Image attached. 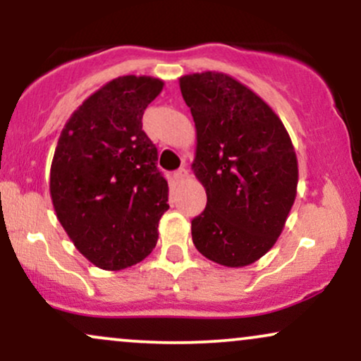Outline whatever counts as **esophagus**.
Returning a JSON list of instances; mask_svg holds the SVG:
<instances>
[{"label":"esophagus","mask_w":361,"mask_h":361,"mask_svg":"<svg viewBox=\"0 0 361 361\" xmlns=\"http://www.w3.org/2000/svg\"><path fill=\"white\" fill-rule=\"evenodd\" d=\"M186 178H188V171H186L185 168L176 169V171L173 173V180H175L176 183H183V181L186 180Z\"/></svg>","instance_id":"esophagus-1"}]
</instances>
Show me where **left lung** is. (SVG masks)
<instances>
[{"mask_svg":"<svg viewBox=\"0 0 361 361\" xmlns=\"http://www.w3.org/2000/svg\"><path fill=\"white\" fill-rule=\"evenodd\" d=\"M180 88L197 128L192 169L207 193L193 244L215 263L246 267L271 250L295 200L292 140L279 115L227 74H186Z\"/></svg>","mask_w":361,"mask_h":361,"instance_id":"8db88e82","label":"left lung"}]
</instances>
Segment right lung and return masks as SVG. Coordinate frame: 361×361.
Listing matches in <instances>:
<instances>
[{
	"label": "right lung",
	"mask_w": 361,
	"mask_h": 361,
	"mask_svg": "<svg viewBox=\"0 0 361 361\" xmlns=\"http://www.w3.org/2000/svg\"><path fill=\"white\" fill-rule=\"evenodd\" d=\"M163 85L132 74L106 82L71 115L54 152V210L78 251L102 270L146 258L169 209L157 149L142 130L144 110Z\"/></svg>",
	"instance_id": "right-lung-1"
}]
</instances>
